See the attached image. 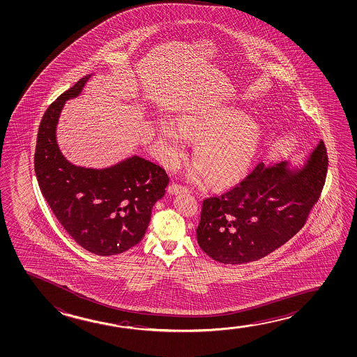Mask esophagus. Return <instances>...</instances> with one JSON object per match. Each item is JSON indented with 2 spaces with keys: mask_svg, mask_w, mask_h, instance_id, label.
I'll return each mask as SVG.
<instances>
[{
  "mask_svg": "<svg viewBox=\"0 0 357 357\" xmlns=\"http://www.w3.org/2000/svg\"><path fill=\"white\" fill-rule=\"evenodd\" d=\"M187 187L182 186V185H178V183H171L169 188H167V192L170 193V195H177V193H182V192H187Z\"/></svg>",
  "mask_w": 357,
  "mask_h": 357,
  "instance_id": "34e87169",
  "label": "esophagus"
}]
</instances>
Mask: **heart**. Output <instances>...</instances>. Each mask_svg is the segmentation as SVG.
<instances>
[{
  "label": "heart",
  "mask_w": 357,
  "mask_h": 357,
  "mask_svg": "<svg viewBox=\"0 0 357 357\" xmlns=\"http://www.w3.org/2000/svg\"><path fill=\"white\" fill-rule=\"evenodd\" d=\"M158 133L170 166L186 155V139L195 144L192 159L196 165L190 176L196 181L207 176L214 186H229L243 177L262 137L259 123L233 106L187 113L178 121V128L162 122Z\"/></svg>",
  "instance_id": "obj_1"
}]
</instances>
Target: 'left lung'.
Here are the masks:
<instances>
[{
	"mask_svg": "<svg viewBox=\"0 0 357 357\" xmlns=\"http://www.w3.org/2000/svg\"><path fill=\"white\" fill-rule=\"evenodd\" d=\"M328 171L320 142L302 167L260 162L239 185L203 201L197 241L213 260L238 265L282 246L302 229L318 202Z\"/></svg>",
	"mask_w": 357,
	"mask_h": 357,
	"instance_id": "1",
	"label": "left lung"
}]
</instances>
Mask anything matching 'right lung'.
Returning a JSON list of instances; mask_svg holds the SVG:
<instances>
[{
	"label": "right lung",
	"instance_id": "add662e5",
	"mask_svg": "<svg viewBox=\"0 0 357 357\" xmlns=\"http://www.w3.org/2000/svg\"><path fill=\"white\" fill-rule=\"evenodd\" d=\"M90 77L77 81L44 113L34 170L44 198L71 238L92 254L117 255L143 239L151 209L165 195L170 178L162 167L137 155L102 170L65 159L56 143L60 112Z\"/></svg>",
	"mask_w": 357,
	"mask_h": 357
}]
</instances>
